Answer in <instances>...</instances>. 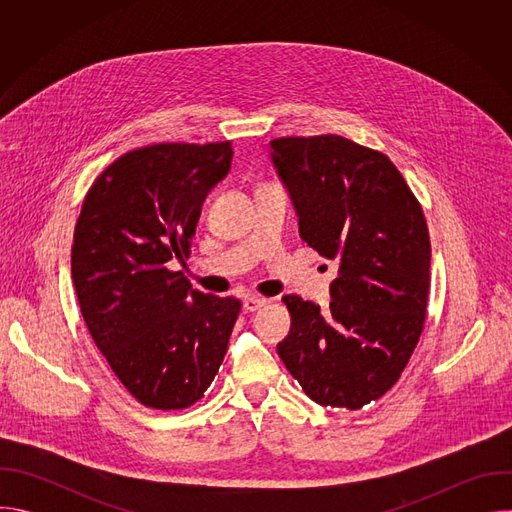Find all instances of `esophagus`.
<instances>
[{
	"instance_id": "obj_1",
	"label": "esophagus",
	"mask_w": 512,
	"mask_h": 512,
	"mask_svg": "<svg viewBox=\"0 0 512 512\" xmlns=\"http://www.w3.org/2000/svg\"><path fill=\"white\" fill-rule=\"evenodd\" d=\"M265 304H267V300H265V298H259V296H249V298H245V302H243V308H245L247 312H257V310H261Z\"/></svg>"
}]
</instances>
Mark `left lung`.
<instances>
[{"label":"left lung","mask_w":512,"mask_h":512,"mask_svg":"<svg viewBox=\"0 0 512 512\" xmlns=\"http://www.w3.org/2000/svg\"><path fill=\"white\" fill-rule=\"evenodd\" d=\"M269 148L300 237L338 261L330 308L283 296L291 328L277 354L318 405L360 409L399 381L423 332L431 243L421 204L385 154L346 137H279Z\"/></svg>","instance_id":"8db88e82"}]
</instances>
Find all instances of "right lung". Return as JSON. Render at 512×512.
Listing matches in <instances>:
<instances>
[{"label":"right lung","mask_w":512,"mask_h":512,"mask_svg":"<svg viewBox=\"0 0 512 512\" xmlns=\"http://www.w3.org/2000/svg\"><path fill=\"white\" fill-rule=\"evenodd\" d=\"M233 160L231 141L154 143L109 164L89 188L72 243V283L85 324L141 405L176 411L204 397L241 312L237 298L190 287L200 208Z\"/></svg>","instance_id":"1"}]
</instances>
